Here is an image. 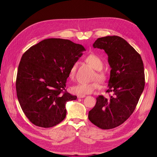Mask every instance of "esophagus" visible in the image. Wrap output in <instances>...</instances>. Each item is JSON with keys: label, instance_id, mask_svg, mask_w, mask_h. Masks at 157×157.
Returning a JSON list of instances; mask_svg holds the SVG:
<instances>
[{"label": "esophagus", "instance_id": "esophagus-1", "mask_svg": "<svg viewBox=\"0 0 157 157\" xmlns=\"http://www.w3.org/2000/svg\"><path fill=\"white\" fill-rule=\"evenodd\" d=\"M85 97V95H78V98H84Z\"/></svg>", "mask_w": 157, "mask_h": 157}]
</instances>
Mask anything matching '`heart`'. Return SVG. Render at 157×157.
I'll return each instance as SVG.
<instances>
[{
    "instance_id": "1",
    "label": "heart",
    "mask_w": 157,
    "mask_h": 157,
    "mask_svg": "<svg viewBox=\"0 0 157 157\" xmlns=\"http://www.w3.org/2000/svg\"><path fill=\"white\" fill-rule=\"evenodd\" d=\"M85 61L90 65L97 71L94 78H97L101 82H104L107 79V74L105 72L102 70L103 67L102 60L97 55L91 53L89 54L85 58ZM78 64L74 63L71 67L69 72V78L73 79L75 77ZM99 88V83L97 81H94L92 83H79L72 87V91L79 95H86L92 94L95 90Z\"/></svg>"
}]
</instances>
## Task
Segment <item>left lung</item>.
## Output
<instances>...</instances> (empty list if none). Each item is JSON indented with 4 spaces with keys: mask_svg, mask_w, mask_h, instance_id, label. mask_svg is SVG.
Segmentation results:
<instances>
[{
    "mask_svg": "<svg viewBox=\"0 0 157 157\" xmlns=\"http://www.w3.org/2000/svg\"><path fill=\"white\" fill-rule=\"evenodd\" d=\"M94 48L104 49L111 68L108 89L109 98L97 97L88 119L102 129H111L124 123L133 113L144 88V71L141 56L119 36L98 38Z\"/></svg>",
    "mask_w": 157,
    "mask_h": 157,
    "instance_id": "1",
    "label": "left lung"
}]
</instances>
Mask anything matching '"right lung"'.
Instances as JSON below:
<instances>
[{"mask_svg": "<svg viewBox=\"0 0 157 157\" xmlns=\"http://www.w3.org/2000/svg\"><path fill=\"white\" fill-rule=\"evenodd\" d=\"M85 50L70 40L50 38L23 53L16 76V94L33 124L49 128L64 120L66 103L77 98L65 90L69 69Z\"/></svg>", "mask_w": 157, "mask_h": 157, "instance_id": "1", "label": "right lung"}]
</instances>
